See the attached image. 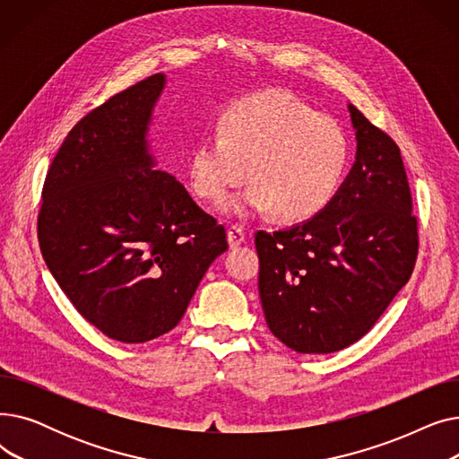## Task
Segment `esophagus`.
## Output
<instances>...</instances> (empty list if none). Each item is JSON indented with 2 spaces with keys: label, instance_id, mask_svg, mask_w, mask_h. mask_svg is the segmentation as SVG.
<instances>
[{
  "label": "esophagus",
  "instance_id": "esophagus-1",
  "mask_svg": "<svg viewBox=\"0 0 459 459\" xmlns=\"http://www.w3.org/2000/svg\"><path fill=\"white\" fill-rule=\"evenodd\" d=\"M227 238H229L230 247H238L246 242V230L239 225H230L227 230Z\"/></svg>",
  "mask_w": 459,
  "mask_h": 459
}]
</instances>
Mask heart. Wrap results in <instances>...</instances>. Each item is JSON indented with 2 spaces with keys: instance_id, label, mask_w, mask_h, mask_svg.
<instances>
[{
  "instance_id": "heart-1",
  "label": "heart",
  "mask_w": 459,
  "mask_h": 459,
  "mask_svg": "<svg viewBox=\"0 0 459 459\" xmlns=\"http://www.w3.org/2000/svg\"><path fill=\"white\" fill-rule=\"evenodd\" d=\"M341 125L286 91H262L232 104L220 132L189 158V186L210 204L225 203L247 177L255 182L229 204L234 213L268 212L284 221L316 215L334 197L348 163Z\"/></svg>"
}]
</instances>
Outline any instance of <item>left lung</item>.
Returning <instances> with one entry per match:
<instances>
[{"label": "left lung", "instance_id": "obj_1", "mask_svg": "<svg viewBox=\"0 0 459 459\" xmlns=\"http://www.w3.org/2000/svg\"><path fill=\"white\" fill-rule=\"evenodd\" d=\"M350 115L357 158L333 201L301 225L255 234L264 316L298 353H333L365 336L419 255L398 144L353 104Z\"/></svg>", "mask_w": 459, "mask_h": 459}]
</instances>
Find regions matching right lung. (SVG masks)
Masks as SVG:
<instances>
[{"label":"right lung","mask_w":459,"mask_h":459,"mask_svg":"<svg viewBox=\"0 0 459 459\" xmlns=\"http://www.w3.org/2000/svg\"><path fill=\"white\" fill-rule=\"evenodd\" d=\"M163 74L91 109L48 167L37 217L46 266L80 315L118 342L177 327L208 266L229 249L225 227L147 152Z\"/></svg>","instance_id":"right-lung-1"}]
</instances>
